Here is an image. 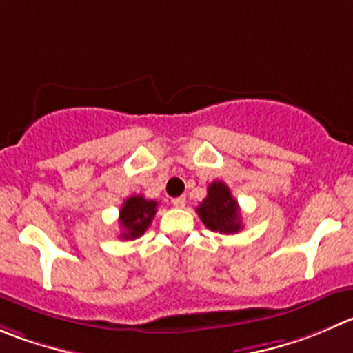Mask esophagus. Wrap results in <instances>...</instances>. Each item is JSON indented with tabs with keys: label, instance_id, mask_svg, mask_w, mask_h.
<instances>
[{
	"label": "esophagus",
	"instance_id": "obj_1",
	"mask_svg": "<svg viewBox=\"0 0 353 353\" xmlns=\"http://www.w3.org/2000/svg\"><path fill=\"white\" fill-rule=\"evenodd\" d=\"M185 196H180V197H174V199H171V204H173L174 208H183L185 206Z\"/></svg>",
	"mask_w": 353,
	"mask_h": 353
}]
</instances>
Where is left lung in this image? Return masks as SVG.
Returning <instances> with one entry per match:
<instances>
[{"instance_id":"8db88e82","label":"left lung","mask_w":353,"mask_h":353,"mask_svg":"<svg viewBox=\"0 0 353 353\" xmlns=\"http://www.w3.org/2000/svg\"><path fill=\"white\" fill-rule=\"evenodd\" d=\"M197 214L208 229L220 234H237L243 229L239 204L223 182H213L208 187V196L197 206Z\"/></svg>"}]
</instances>
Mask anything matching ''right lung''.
<instances>
[{
  "label": "right lung",
  "instance_id": "right-lung-1",
  "mask_svg": "<svg viewBox=\"0 0 353 353\" xmlns=\"http://www.w3.org/2000/svg\"><path fill=\"white\" fill-rule=\"evenodd\" d=\"M157 211L156 201H149L143 196H132L124 201L119 211V223L123 234L121 237L126 241H133L143 236L152 218Z\"/></svg>",
  "mask_w": 353,
  "mask_h": 353
}]
</instances>
